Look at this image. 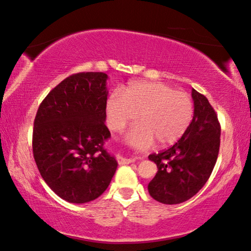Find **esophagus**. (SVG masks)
Here are the masks:
<instances>
[{
	"label": "esophagus",
	"mask_w": 251,
	"mask_h": 251,
	"mask_svg": "<svg viewBox=\"0 0 251 251\" xmlns=\"http://www.w3.org/2000/svg\"><path fill=\"white\" fill-rule=\"evenodd\" d=\"M134 161H135V159L134 158H123V156H119L118 158L119 164H128V163H132Z\"/></svg>",
	"instance_id": "obj_1"
}]
</instances>
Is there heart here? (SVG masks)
Here are the masks:
<instances>
[{
	"label": "heart",
	"mask_w": 251,
	"mask_h": 251,
	"mask_svg": "<svg viewBox=\"0 0 251 251\" xmlns=\"http://www.w3.org/2000/svg\"><path fill=\"white\" fill-rule=\"evenodd\" d=\"M107 124L118 132L135 122L140 124L126 134V142L145 149L154 140L160 147L177 142L188 129L194 117V103L188 93L175 90L162 82H136L125 95L114 91L107 100Z\"/></svg>",
	"instance_id": "1"
}]
</instances>
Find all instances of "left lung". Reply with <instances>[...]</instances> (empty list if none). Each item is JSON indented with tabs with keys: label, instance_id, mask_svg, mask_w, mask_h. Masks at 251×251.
Masks as SVG:
<instances>
[{
	"label": "left lung",
	"instance_id": "1",
	"mask_svg": "<svg viewBox=\"0 0 251 251\" xmlns=\"http://www.w3.org/2000/svg\"><path fill=\"white\" fill-rule=\"evenodd\" d=\"M194 117L177 143L149 159L158 167L148 186L149 193L162 204H180L200 192L206 184L220 150L218 115L206 97L192 90Z\"/></svg>",
	"mask_w": 251,
	"mask_h": 251
}]
</instances>
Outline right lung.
<instances>
[{
  "label": "right lung",
  "instance_id": "1",
  "mask_svg": "<svg viewBox=\"0 0 251 251\" xmlns=\"http://www.w3.org/2000/svg\"><path fill=\"white\" fill-rule=\"evenodd\" d=\"M108 75L72 74L40 103L33 122L32 152L50 188L70 203H88L109 186L117 161L104 149Z\"/></svg>",
  "mask_w": 251,
  "mask_h": 251
}]
</instances>
